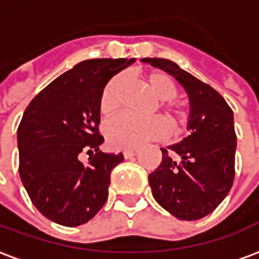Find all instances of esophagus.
<instances>
[{"label":"esophagus","mask_w":259,"mask_h":259,"mask_svg":"<svg viewBox=\"0 0 259 259\" xmlns=\"http://www.w3.org/2000/svg\"><path fill=\"white\" fill-rule=\"evenodd\" d=\"M137 155V151H125L123 152V157L125 159H130V157H133V156Z\"/></svg>","instance_id":"obj_1"}]
</instances>
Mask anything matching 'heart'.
<instances>
[{
    "label": "heart",
    "instance_id": "b5f03b06",
    "mask_svg": "<svg viewBox=\"0 0 259 259\" xmlns=\"http://www.w3.org/2000/svg\"><path fill=\"white\" fill-rule=\"evenodd\" d=\"M144 80L159 99V106L165 112L174 130L182 127L186 122V111L182 104L174 100L177 96V87L167 74L161 72H149L144 76ZM125 74H115L104 85L100 99L99 110L102 115H114L121 106L122 92L125 90ZM169 133L168 122L160 115L152 116L148 119H138L132 115H119L106 126V138L108 145L114 149H136L151 140H160Z\"/></svg>",
    "mask_w": 259,
    "mask_h": 259
}]
</instances>
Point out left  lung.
Instances as JSON below:
<instances>
[{
	"label": "left lung",
	"instance_id": "8db88e82",
	"mask_svg": "<svg viewBox=\"0 0 259 259\" xmlns=\"http://www.w3.org/2000/svg\"><path fill=\"white\" fill-rule=\"evenodd\" d=\"M174 76L189 95L190 134L161 148V163L149 174L153 198L179 220H198L220 205L235 178L234 112L212 87L164 58H144Z\"/></svg>",
	"mask_w": 259,
	"mask_h": 259
}]
</instances>
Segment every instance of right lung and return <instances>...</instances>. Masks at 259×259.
Wrapping results in <instances>:
<instances>
[{
  "instance_id": "obj_1",
  "label": "right lung",
  "mask_w": 259,
  "mask_h": 259,
  "mask_svg": "<svg viewBox=\"0 0 259 259\" xmlns=\"http://www.w3.org/2000/svg\"><path fill=\"white\" fill-rule=\"evenodd\" d=\"M134 58L82 61L57 77L25 108L17 129L19 174L32 204L65 227L90 222L108 197L110 175L122 153L99 149V99L108 80ZM91 153L89 163L78 159Z\"/></svg>"
}]
</instances>
